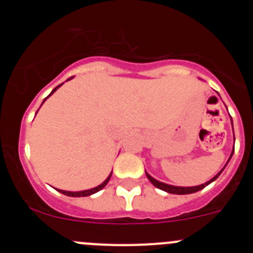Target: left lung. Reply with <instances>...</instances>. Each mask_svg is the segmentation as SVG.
<instances>
[{"label": "left lung", "mask_w": 253, "mask_h": 253, "mask_svg": "<svg viewBox=\"0 0 253 253\" xmlns=\"http://www.w3.org/2000/svg\"><path fill=\"white\" fill-rule=\"evenodd\" d=\"M231 124H233V120H231ZM234 139H235V138H234ZM233 154H234V150H233V152H231V155H230V158H229V160L231 159V157H233ZM229 160H228V163H229ZM228 163H226V164H228ZM225 167H226V165H225ZM225 167H224L223 169H221L220 171L218 172V174L214 176L213 178H211V180H209V181H207L206 183H202V185H198V186H193V187H181V186L168 185V183L160 182V181L155 180V178L152 177V176L148 174L147 171H145V175H147L148 180H149L150 182H152L153 185L155 186V187L159 188V190L165 191V192H168V193H172V195H190V193L198 192V191H200V190H202V188H205L206 186H208L209 183H211V182H213V181H215L216 178L219 177V175H220L221 172H223V170L225 169Z\"/></svg>", "instance_id": "8db88e82"}]
</instances>
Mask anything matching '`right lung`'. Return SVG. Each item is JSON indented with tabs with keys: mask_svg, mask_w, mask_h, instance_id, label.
Returning a JSON list of instances; mask_svg holds the SVG:
<instances>
[{
	"mask_svg": "<svg viewBox=\"0 0 253 253\" xmlns=\"http://www.w3.org/2000/svg\"><path fill=\"white\" fill-rule=\"evenodd\" d=\"M73 77H71V78H68L67 81H70V79H72ZM63 84V83H62ZM62 84H60V85H57L56 86L55 89H52V91H51L50 93V95H52L53 93H55L56 90H57L58 88H60L61 85H62ZM48 95V96H50ZM47 96V98H48ZM47 98H45L44 99V101L46 100ZM44 101H42V104H44ZM111 175H112V172H110V175L108 176V177H106V180L104 181L103 183H100V185L99 186H96V187H94V188H90V190H85V191H77V192H72V191H63V190H57V188H56V190L58 191V192H61V193H63V195H66V196H70V197H86V196H90V195H94V193H96V192H99V191L100 190H103L104 187H105L106 185H108V182H109V180H110V177H111Z\"/></svg>",
	"mask_w": 253,
	"mask_h": 253,
	"instance_id": "1",
	"label": "right lung"
}]
</instances>
